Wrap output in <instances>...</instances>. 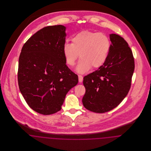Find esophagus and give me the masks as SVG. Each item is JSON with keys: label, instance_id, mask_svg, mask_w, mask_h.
I'll return each mask as SVG.
<instances>
[{"label": "esophagus", "instance_id": "obj_1", "mask_svg": "<svg viewBox=\"0 0 151 151\" xmlns=\"http://www.w3.org/2000/svg\"><path fill=\"white\" fill-rule=\"evenodd\" d=\"M78 77H79V82H80V83H81V82L83 81V77L82 76H81V75H79Z\"/></svg>", "mask_w": 151, "mask_h": 151}]
</instances>
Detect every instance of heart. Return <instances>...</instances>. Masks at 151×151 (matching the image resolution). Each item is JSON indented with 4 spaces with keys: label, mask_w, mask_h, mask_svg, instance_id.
<instances>
[{
    "label": "heart",
    "mask_w": 151,
    "mask_h": 151,
    "mask_svg": "<svg viewBox=\"0 0 151 151\" xmlns=\"http://www.w3.org/2000/svg\"><path fill=\"white\" fill-rule=\"evenodd\" d=\"M72 43H65L63 51L66 62L74 66L78 57L81 59L76 68L80 73L97 68L104 64L111 47L109 37L103 33L84 30L73 36Z\"/></svg>",
    "instance_id": "b5f03b06"
}]
</instances>
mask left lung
<instances>
[{
  "label": "left lung",
  "instance_id": "8db88e82",
  "mask_svg": "<svg viewBox=\"0 0 151 151\" xmlns=\"http://www.w3.org/2000/svg\"><path fill=\"white\" fill-rule=\"evenodd\" d=\"M109 36L111 44L106 60L97 70L83 78L86 93L83 104L86 109L97 113L111 110L126 97L135 68L127 42L118 35Z\"/></svg>",
  "mask_w": 151,
  "mask_h": 151
}]
</instances>
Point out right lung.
<instances>
[{
	"instance_id": "obj_1",
	"label": "right lung",
	"mask_w": 151,
	"mask_h": 151,
	"mask_svg": "<svg viewBox=\"0 0 151 151\" xmlns=\"http://www.w3.org/2000/svg\"><path fill=\"white\" fill-rule=\"evenodd\" d=\"M65 29L58 25L38 30L24 45L19 59L20 91L29 107L43 115L60 110L66 94L78 83L63 54Z\"/></svg>"
}]
</instances>
